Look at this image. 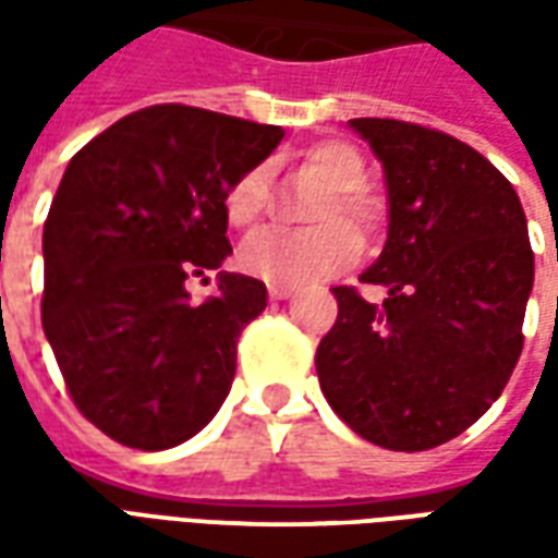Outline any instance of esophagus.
Returning a JSON list of instances; mask_svg holds the SVG:
<instances>
[{
	"mask_svg": "<svg viewBox=\"0 0 558 558\" xmlns=\"http://www.w3.org/2000/svg\"><path fill=\"white\" fill-rule=\"evenodd\" d=\"M290 287H280V283H271V287H268V299H271V302H283V299H290Z\"/></svg>",
	"mask_w": 558,
	"mask_h": 558,
	"instance_id": "1",
	"label": "esophagus"
}]
</instances>
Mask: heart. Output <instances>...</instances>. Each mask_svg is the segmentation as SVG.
<instances>
[{
	"instance_id": "1",
	"label": "heart",
	"mask_w": 558,
	"mask_h": 558,
	"mask_svg": "<svg viewBox=\"0 0 558 558\" xmlns=\"http://www.w3.org/2000/svg\"><path fill=\"white\" fill-rule=\"evenodd\" d=\"M304 167L331 187L319 199L311 230H263L251 235L239 251V263L247 275L280 283L302 287L328 275H338L362 254V239L347 220L367 230L374 223V206L367 203L362 187L367 184V163L362 151L343 140H326L304 151ZM268 170L251 167L242 172L223 196L227 218L235 227H256L268 211Z\"/></svg>"
}]
</instances>
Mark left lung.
<instances>
[{"label":"left lung","instance_id":"obj_1","mask_svg":"<svg viewBox=\"0 0 558 558\" xmlns=\"http://www.w3.org/2000/svg\"><path fill=\"white\" fill-rule=\"evenodd\" d=\"M374 148L388 239L364 283L335 287L338 319L316 350L331 410L367 442L427 451L490 410L523 350L535 280L520 196L475 148L398 119H350Z\"/></svg>","mask_w":558,"mask_h":558}]
</instances>
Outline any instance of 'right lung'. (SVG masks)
<instances>
[{"mask_svg": "<svg viewBox=\"0 0 558 558\" xmlns=\"http://www.w3.org/2000/svg\"><path fill=\"white\" fill-rule=\"evenodd\" d=\"M283 131L182 104L131 113L68 163L44 223V335L77 410L140 451L182 445L215 418L235 340L266 283L218 271L232 254L223 196Z\"/></svg>", "mask_w": 558, "mask_h": 558, "instance_id": "1", "label": "right lung"}]
</instances>
